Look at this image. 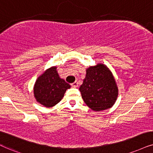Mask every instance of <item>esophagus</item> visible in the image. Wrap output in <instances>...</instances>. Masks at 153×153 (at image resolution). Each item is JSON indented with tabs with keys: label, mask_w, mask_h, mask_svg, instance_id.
I'll return each mask as SVG.
<instances>
[{
	"label": "esophagus",
	"mask_w": 153,
	"mask_h": 153,
	"mask_svg": "<svg viewBox=\"0 0 153 153\" xmlns=\"http://www.w3.org/2000/svg\"><path fill=\"white\" fill-rule=\"evenodd\" d=\"M78 83L77 81H75L74 82L71 84V86L73 87V88H76V87H78Z\"/></svg>",
	"instance_id": "34e87169"
}]
</instances>
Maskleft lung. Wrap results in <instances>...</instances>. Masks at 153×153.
Returning <instances> with one entry per match:
<instances>
[{"label": "left lung", "mask_w": 153, "mask_h": 153, "mask_svg": "<svg viewBox=\"0 0 153 153\" xmlns=\"http://www.w3.org/2000/svg\"><path fill=\"white\" fill-rule=\"evenodd\" d=\"M79 90L85 104L96 111L111 107L118 97L114 78L108 68L103 64L87 69L85 78Z\"/></svg>", "instance_id": "8db88e82"}]
</instances>
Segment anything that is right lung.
<instances>
[{
	"mask_svg": "<svg viewBox=\"0 0 153 153\" xmlns=\"http://www.w3.org/2000/svg\"><path fill=\"white\" fill-rule=\"evenodd\" d=\"M70 88L68 83L60 78L56 67H52L36 80L34 94L38 102L46 107H51L61 101L65 91Z\"/></svg>",
	"mask_w": 153,
	"mask_h": 153,
	"instance_id": "add662e5",
	"label": "right lung"
}]
</instances>
